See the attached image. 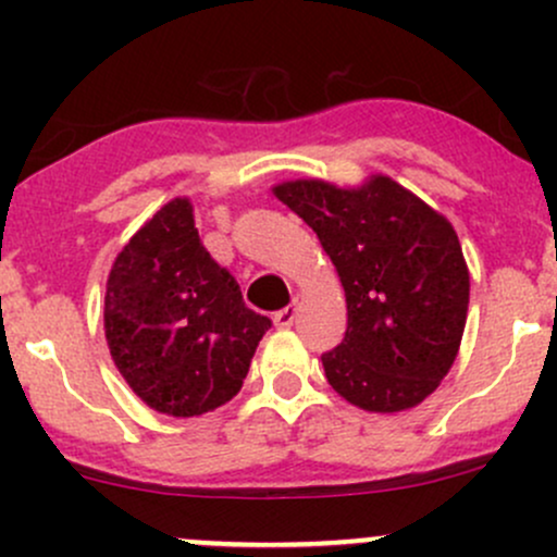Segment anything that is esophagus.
I'll return each mask as SVG.
<instances>
[{
  "instance_id": "esophagus-1",
  "label": "esophagus",
  "mask_w": 557,
  "mask_h": 557,
  "mask_svg": "<svg viewBox=\"0 0 557 557\" xmlns=\"http://www.w3.org/2000/svg\"><path fill=\"white\" fill-rule=\"evenodd\" d=\"M293 322H296V304L285 306V309H280L277 314H274V324H277L280 330H287Z\"/></svg>"
}]
</instances>
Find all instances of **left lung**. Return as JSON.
<instances>
[{"label": "left lung", "instance_id": "obj_1", "mask_svg": "<svg viewBox=\"0 0 557 557\" xmlns=\"http://www.w3.org/2000/svg\"><path fill=\"white\" fill-rule=\"evenodd\" d=\"M272 194L314 230L343 283L348 330L322 356L332 389L374 413L419 406L450 372L466 327L456 230L387 175L359 188L287 181Z\"/></svg>", "mask_w": 557, "mask_h": 557}]
</instances>
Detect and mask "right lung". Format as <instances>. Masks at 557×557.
<instances>
[{"label":"right lung","mask_w":557,"mask_h":557,"mask_svg":"<svg viewBox=\"0 0 557 557\" xmlns=\"http://www.w3.org/2000/svg\"><path fill=\"white\" fill-rule=\"evenodd\" d=\"M270 324L209 257L185 196L144 222L107 277L104 335L114 367L168 417H201L235 398Z\"/></svg>","instance_id":"obj_1"}]
</instances>
